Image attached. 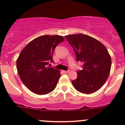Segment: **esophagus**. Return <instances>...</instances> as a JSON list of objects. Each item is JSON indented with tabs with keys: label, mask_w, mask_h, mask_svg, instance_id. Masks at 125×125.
<instances>
[{
	"label": "esophagus",
	"mask_w": 125,
	"mask_h": 125,
	"mask_svg": "<svg viewBox=\"0 0 125 125\" xmlns=\"http://www.w3.org/2000/svg\"><path fill=\"white\" fill-rule=\"evenodd\" d=\"M70 71L69 70H68V71H63V72L64 73H68Z\"/></svg>",
	"instance_id": "1"
}]
</instances>
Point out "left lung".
<instances>
[{"instance_id":"1","label":"left lung","mask_w":125,"mask_h":125,"mask_svg":"<svg viewBox=\"0 0 125 125\" xmlns=\"http://www.w3.org/2000/svg\"><path fill=\"white\" fill-rule=\"evenodd\" d=\"M65 38L74 51L77 62L83 63L82 70L72 84L79 92L90 94L102 87L110 74L111 60L105 46L86 34H71Z\"/></svg>"}]
</instances>
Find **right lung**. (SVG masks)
Listing matches in <instances>:
<instances>
[{
	"instance_id": "1",
	"label": "right lung",
	"mask_w": 125,
	"mask_h": 125,
	"mask_svg": "<svg viewBox=\"0 0 125 125\" xmlns=\"http://www.w3.org/2000/svg\"><path fill=\"white\" fill-rule=\"evenodd\" d=\"M64 41V37L58 35L41 36L30 42L20 53L16 63L19 75L34 93L46 94L56 88L60 71L48 65L53 62L56 46Z\"/></svg>"
}]
</instances>
